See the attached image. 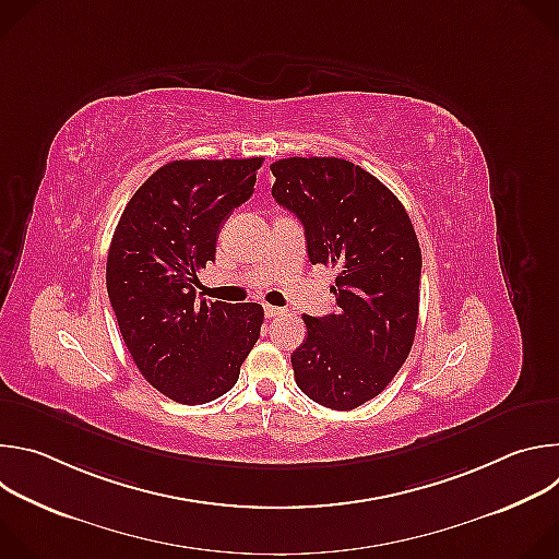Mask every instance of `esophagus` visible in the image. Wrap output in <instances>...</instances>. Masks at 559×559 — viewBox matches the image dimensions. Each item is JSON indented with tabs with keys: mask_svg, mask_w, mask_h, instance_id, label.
Listing matches in <instances>:
<instances>
[{
	"mask_svg": "<svg viewBox=\"0 0 559 559\" xmlns=\"http://www.w3.org/2000/svg\"><path fill=\"white\" fill-rule=\"evenodd\" d=\"M281 313H285V309H281V307H276V305H265V316H267V318H276V316H281Z\"/></svg>",
	"mask_w": 559,
	"mask_h": 559,
	"instance_id": "1",
	"label": "esophagus"
}]
</instances>
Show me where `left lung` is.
<instances>
[{
  "mask_svg": "<svg viewBox=\"0 0 559 559\" xmlns=\"http://www.w3.org/2000/svg\"><path fill=\"white\" fill-rule=\"evenodd\" d=\"M272 197L305 227L311 265L336 270L338 311L302 316L292 354L298 389L349 412L376 397L407 360L420 302L423 254L412 218L373 175L336 156H289L270 166Z\"/></svg>",
  "mask_w": 559,
  "mask_h": 559,
  "instance_id": "8db88e82",
  "label": "left lung"
}]
</instances>
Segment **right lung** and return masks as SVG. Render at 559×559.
I'll list each match as a JSON object with an SVG mask.
<instances>
[{"instance_id":"1","label":"right lung","mask_w":559,"mask_h":559,"mask_svg":"<svg viewBox=\"0 0 559 559\" xmlns=\"http://www.w3.org/2000/svg\"><path fill=\"white\" fill-rule=\"evenodd\" d=\"M261 164L170 162L132 194L112 234L106 287L119 332L141 376L175 403L227 393L261 336L259 302H207L194 289L223 223L254 194Z\"/></svg>"}]
</instances>
